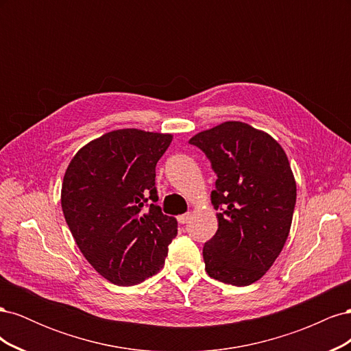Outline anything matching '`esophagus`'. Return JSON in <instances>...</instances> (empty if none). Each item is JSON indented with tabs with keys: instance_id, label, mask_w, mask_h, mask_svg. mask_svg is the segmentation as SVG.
<instances>
[{
	"instance_id": "obj_1",
	"label": "esophagus",
	"mask_w": 351,
	"mask_h": 351,
	"mask_svg": "<svg viewBox=\"0 0 351 351\" xmlns=\"http://www.w3.org/2000/svg\"><path fill=\"white\" fill-rule=\"evenodd\" d=\"M190 217H192V215H190V214H189V212H187V214H183V215H178V217H177V221L180 222V224H186V222H189Z\"/></svg>"
}]
</instances>
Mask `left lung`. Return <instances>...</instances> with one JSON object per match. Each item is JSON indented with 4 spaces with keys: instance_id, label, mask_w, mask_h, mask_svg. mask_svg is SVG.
I'll list each match as a JSON object with an SVG mask.
<instances>
[{
    "instance_id": "1",
    "label": "left lung",
    "mask_w": 351,
    "mask_h": 351,
    "mask_svg": "<svg viewBox=\"0 0 351 351\" xmlns=\"http://www.w3.org/2000/svg\"><path fill=\"white\" fill-rule=\"evenodd\" d=\"M217 174L210 202L218 230L204 246L210 278L237 287L261 280L289 237L295 180L281 145L241 121H226L189 141Z\"/></svg>"
}]
</instances>
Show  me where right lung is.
I'll list each match as a JSON object with an SVG mask.
<instances>
[{"instance_id": "1", "label": "right lung", "mask_w": 351, "mask_h": 351, "mask_svg": "<svg viewBox=\"0 0 351 351\" xmlns=\"http://www.w3.org/2000/svg\"><path fill=\"white\" fill-rule=\"evenodd\" d=\"M171 141L173 134L114 130L84 145L66 169L61 206L67 226L83 256L115 285L159 272L177 236V219L155 204V167Z\"/></svg>"}]
</instances>
